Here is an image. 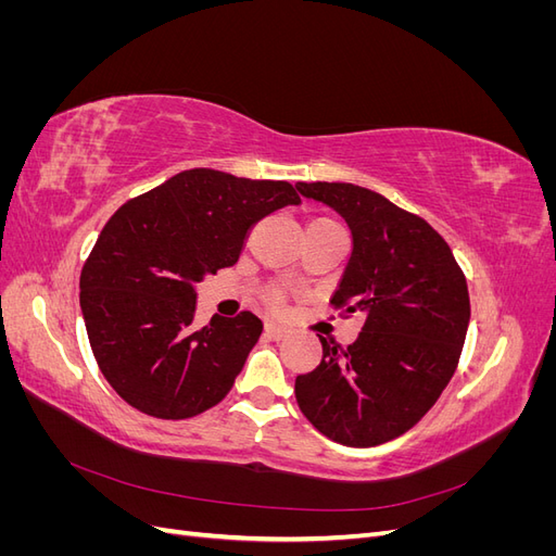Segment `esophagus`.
Wrapping results in <instances>:
<instances>
[{
	"label": "esophagus",
	"instance_id": "1",
	"mask_svg": "<svg viewBox=\"0 0 556 556\" xmlns=\"http://www.w3.org/2000/svg\"><path fill=\"white\" fill-rule=\"evenodd\" d=\"M264 331H266V336H268V339H276V341L285 339V336H288V333H290V329H288V327H282V325H276V323H266V325H264Z\"/></svg>",
	"mask_w": 556,
	"mask_h": 556
}]
</instances>
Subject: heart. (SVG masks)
Here are the masks:
<instances>
[{
	"label": "heart",
	"instance_id": "b5f03b06",
	"mask_svg": "<svg viewBox=\"0 0 556 556\" xmlns=\"http://www.w3.org/2000/svg\"><path fill=\"white\" fill-rule=\"evenodd\" d=\"M311 225H336V223L327 220V217H317V220H313ZM282 301H285V292L280 288H271V290L266 292V304L271 306V308L278 311L282 306Z\"/></svg>",
	"mask_w": 556,
	"mask_h": 556
}]
</instances>
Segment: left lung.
<instances>
[{"mask_svg": "<svg viewBox=\"0 0 556 556\" xmlns=\"http://www.w3.org/2000/svg\"><path fill=\"white\" fill-rule=\"evenodd\" d=\"M339 213L352 252L331 304L366 313L345 350L296 376L301 413L327 439L374 447L406 433L433 406L459 364L470 319L468 288L450 245L427 220L352 182H296Z\"/></svg>", "mask_w": 556, "mask_h": 556, "instance_id": "8db88e82", "label": "left lung"}]
</instances>
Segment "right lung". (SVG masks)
Wrapping results in <instances>:
<instances>
[{"label":"right lung","instance_id":"right-lung-1","mask_svg":"<svg viewBox=\"0 0 556 556\" xmlns=\"http://www.w3.org/2000/svg\"><path fill=\"white\" fill-rule=\"evenodd\" d=\"M301 199L285 180L190 169L117 208L80 271V311L104 378L160 419L220 403L255 348L243 311L194 327V285L239 262L252 225Z\"/></svg>","mask_w":556,"mask_h":556}]
</instances>
